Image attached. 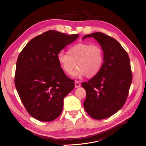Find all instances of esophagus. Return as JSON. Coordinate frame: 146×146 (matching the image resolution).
I'll return each instance as SVG.
<instances>
[{
    "label": "esophagus",
    "instance_id": "esophagus-1",
    "mask_svg": "<svg viewBox=\"0 0 146 146\" xmlns=\"http://www.w3.org/2000/svg\"><path fill=\"white\" fill-rule=\"evenodd\" d=\"M80 86H81L80 83H79L78 81H76V82H75V87H76V88H79Z\"/></svg>",
    "mask_w": 146,
    "mask_h": 146
}]
</instances>
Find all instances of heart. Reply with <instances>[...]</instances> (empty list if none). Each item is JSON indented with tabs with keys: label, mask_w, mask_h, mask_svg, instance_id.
Masks as SVG:
<instances>
[{
	"label": "heart",
	"mask_w": 146,
	"mask_h": 146,
	"mask_svg": "<svg viewBox=\"0 0 146 146\" xmlns=\"http://www.w3.org/2000/svg\"><path fill=\"white\" fill-rule=\"evenodd\" d=\"M57 60L61 68L68 75L73 74L75 78L93 77L102 68L104 62V53L102 48L98 44L78 43L70 46L68 54L60 52Z\"/></svg>",
	"instance_id": "b5f03b06"
}]
</instances>
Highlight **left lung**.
<instances>
[{"label":"left lung","mask_w":146,"mask_h":146,"mask_svg":"<svg viewBox=\"0 0 146 146\" xmlns=\"http://www.w3.org/2000/svg\"><path fill=\"white\" fill-rule=\"evenodd\" d=\"M93 37L104 53V62L99 72L82 87L86 92L83 105L85 111L95 119L109 117L125 103L132 81L130 59L127 52L115 39L96 32L83 39Z\"/></svg>","instance_id":"8db88e82"}]
</instances>
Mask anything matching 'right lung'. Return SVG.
<instances>
[{
  "mask_svg": "<svg viewBox=\"0 0 146 146\" xmlns=\"http://www.w3.org/2000/svg\"><path fill=\"white\" fill-rule=\"evenodd\" d=\"M78 36L48 30L31 39L18 56L15 86L27 112L37 120L49 122L58 117L64 98L74 88L57 55Z\"/></svg>",
  "mask_w": 146,
  "mask_h": 146,
  "instance_id": "right-lung-1",
  "label": "right lung"
}]
</instances>
